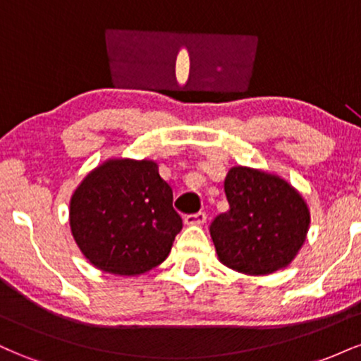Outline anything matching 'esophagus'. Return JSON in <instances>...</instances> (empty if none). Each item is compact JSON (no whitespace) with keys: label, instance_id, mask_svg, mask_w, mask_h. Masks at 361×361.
<instances>
[{"label":"esophagus","instance_id":"34e87169","mask_svg":"<svg viewBox=\"0 0 361 361\" xmlns=\"http://www.w3.org/2000/svg\"><path fill=\"white\" fill-rule=\"evenodd\" d=\"M205 221H207V215L204 212L186 215V217H185L186 226H202V224H205Z\"/></svg>","mask_w":361,"mask_h":361}]
</instances>
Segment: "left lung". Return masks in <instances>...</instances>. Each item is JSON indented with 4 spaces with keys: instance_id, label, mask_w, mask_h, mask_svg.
Masks as SVG:
<instances>
[{
    "instance_id": "1",
    "label": "left lung",
    "mask_w": 361,
    "mask_h": 361,
    "mask_svg": "<svg viewBox=\"0 0 361 361\" xmlns=\"http://www.w3.org/2000/svg\"><path fill=\"white\" fill-rule=\"evenodd\" d=\"M224 192L229 210L210 226L219 261L251 276L287 268L310 226L309 205L299 190L276 173L233 166Z\"/></svg>"
}]
</instances>
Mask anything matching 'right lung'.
<instances>
[{"mask_svg":"<svg viewBox=\"0 0 361 361\" xmlns=\"http://www.w3.org/2000/svg\"><path fill=\"white\" fill-rule=\"evenodd\" d=\"M69 227L94 268L139 276L168 258L181 217L156 161L109 157L74 188Z\"/></svg>","mask_w":361,"mask_h":361,"instance_id":"obj_1","label":"right lung"}]
</instances>
